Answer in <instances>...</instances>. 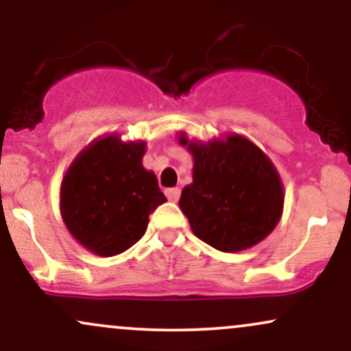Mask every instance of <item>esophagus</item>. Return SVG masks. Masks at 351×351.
I'll list each match as a JSON object with an SVG mask.
<instances>
[{
	"label": "esophagus",
	"mask_w": 351,
	"mask_h": 351,
	"mask_svg": "<svg viewBox=\"0 0 351 351\" xmlns=\"http://www.w3.org/2000/svg\"><path fill=\"white\" fill-rule=\"evenodd\" d=\"M165 195H167V198L173 201V203H176V201L180 199V195H181V189L180 188H168L167 191H165Z\"/></svg>",
	"instance_id": "esophagus-1"
}]
</instances>
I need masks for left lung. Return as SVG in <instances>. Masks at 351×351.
<instances>
[{"mask_svg":"<svg viewBox=\"0 0 351 351\" xmlns=\"http://www.w3.org/2000/svg\"><path fill=\"white\" fill-rule=\"evenodd\" d=\"M181 145L186 136L181 135ZM193 183L181 191L180 208L193 232L223 252L261 243L279 223L284 191L271 160L239 135L226 142L189 143Z\"/></svg>","mask_w":351,"mask_h":351,"instance_id":"left-lung-1","label":"left lung"}]
</instances>
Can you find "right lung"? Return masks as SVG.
Instances as JSON below:
<instances>
[{"mask_svg":"<svg viewBox=\"0 0 351 351\" xmlns=\"http://www.w3.org/2000/svg\"><path fill=\"white\" fill-rule=\"evenodd\" d=\"M145 143L107 136L72 163L60 186V211L71 234L88 251L110 257L145 234L148 216L167 198L142 165Z\"/></svg>","mask_w":351,"mask_h":351,"instance_id":"obj_1","label":"right lung"}]
</instances>
